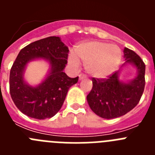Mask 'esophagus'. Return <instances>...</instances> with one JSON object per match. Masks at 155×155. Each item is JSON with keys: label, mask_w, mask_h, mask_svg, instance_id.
Returning <instances> with one entry per match:
<instances>
[{"label": "esophagus", "mask_w": 155, "mask_h": 155, "mask_svg": "<svg viewBox=\"0 0 155 155\" xmlns=\"http://www.w3.org/2000/svg\"><path fill=\"white\" fill-rule=\"evenodd\" d=\"M86 78V76L84 74H81L80 75H79V79L80 80H82V79H84Z\"/></svg>", "instance_id": "34e87169"}]
</instances>
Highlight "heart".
Instances as JSON below:
<instances>
[{
    "mask_svg": "<svg viewBox=\"0 0 155 155\" xmlns=\"http://www.w3.org/2000/svg\"><path fill=\"white\" fill-rule=\"evenodd\" d=\"M122 59L118 46L100 41L82 43L75 48L74 56L69 57V64L78 67L79 62L85 64V69L91 76L104 78L114 72Z\"/></svg>",
    "mask_w": 155,
    "mask_h": 155,
    "instance_id": "heart-1",
    "label": "heart"
}]
</instances>
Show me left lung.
Wrapping results in <instances>:
<instances>
[{"mask_svg": "<svg viewBox=\"0 0 155 155\" xmlns=\"http://www.w3.org/2000/svg\"><path fill=\"white\" fill-rule=\"evenodd\" d=\"M126 63L133 64L138 71L137 76L125 83L119 80L118 72L107 78H92V89L87 95L90 108L98 116L114 119L127 114L140 102L145 86V64L133 50H124Z\"/></svg>", "mask_w": 155, "mask_h": 155, "instance_id": "1", "label": "left lung"}]
</instances>
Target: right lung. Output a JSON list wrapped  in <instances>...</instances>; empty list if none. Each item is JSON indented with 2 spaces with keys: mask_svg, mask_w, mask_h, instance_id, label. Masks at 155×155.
<instances>
[{
  "mask_svg": "<svg viewBox=\"0 0 155 155\" xmlns=\"http://www.w3.org/2000/svg\"><path fill=\"white\" fill-rule=\"evenodd\" d=\"M69 50L60 37L50 36L31 42L21 49L10 71V94L16 107L25 115L45 120L55 116L61 109L70 87L78 81L64 72ZM35 58L49 61L51 70L48 78L36 87L27 85L23 79L26 64Z\"/></svg>",
  "mask_w": 155,
  "mask_h": 155,
  "instance_id": "add662e5",
  "label": "right lung"
}]
</instances>
